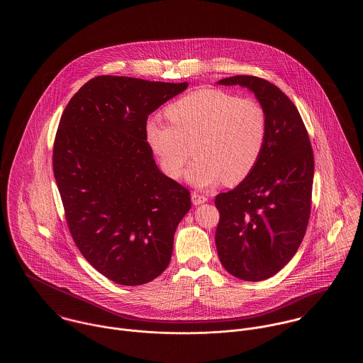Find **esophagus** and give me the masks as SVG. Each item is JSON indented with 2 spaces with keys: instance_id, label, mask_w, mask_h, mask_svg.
<instances>
[{
  "instance_id": "obj_1",
  "label": "esophagus",
  "mask_w": 363,
  "mask_h": 363,
  "mask_svg": "<svg viewBox=\"0 0 363 363\" xmlns=\"http://www.w3.org/2000/svg\"><path fill=\"white\" fill-rule=\"evenodd\" d=\"M208 199L206 196H203V194H199V193H191V203H193V206H200V204H204V203H207Z\"/></svg>"
}]
</instances>
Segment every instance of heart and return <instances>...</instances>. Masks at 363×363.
<instances>
[{
  "label": "heart",
  "instance_id": "heart-1",
  "mask_svg": "<svg viewBox=\"0 0 363 363\" xmlns=\"http://www.w3.org/2000/svg\"><path fill=\"white\" fill-rule=\"evenodd\" d=\"M173 123L150 120L147 143L160 167L179 177L196 151L186 181L197 188L237 185L259 164L268 138V117L261 104L218 88L190 92L167 108Z\"/></svg>",
  "mask_w": 363,
  "mask_h": 363
}]
</instances>
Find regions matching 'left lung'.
Listing matches in <instances>:
<instances>
[{
    "instance_id": "1",
    "label": "left lung",
    "mask_w": 363,
    "mask_h": 363,
    "mask_svg": "<svg viewBox=\"0 0 363 363\" xmlns=\"http://www.w3.org/2000/svg\"><path fill=\"white\" fill-rule=\"evenodd\" d=\"M218 84L247 88L268 117L259 164L238 186L215 199L222 265L233 277L259 281L277 274L303 240L311 216L313 150L298 108L275 84L255 76L227 77Z\"/></svg>"
}]
</instances>
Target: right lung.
I'll list each match as a JSON object with an SVG mask.
<instances>
[{"mask_svg":"<svg viewBox=\"0 0 363 363\" xmlns=\"http://www.w3.org/2000/svg\"><path fill=\"white\" fill-rule=\"evenodd\" d=\"M188 83L98 76L65 107L52 169L73 241L104 277L140 286L173 255L189 190L162 173L145 138L148 116Z\"/></svg>","mask_w":363,"mask_h":363,"instance_id":"right-lung-1","label":"right lung"}]
</instances>
